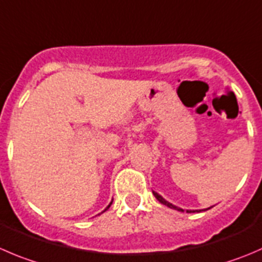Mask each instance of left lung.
Returning <instances> with one entry per match:
<instances>
[{"instance_id":"left-lung-1","label":"left lung","mask_w":262,"mask_h":262,"mask_svg":"<svg viewBox=\"0 0 262 262\" xmlns=\"http://www.w3.org/2000/svg\"><path fill=\"white\" fill-rule=\"evenodd\" d=\"M152 193H154V195H155V197H156V199H157V201H159V202H161V204H162V205H165V206L170 207V209L178 210V211H184V210H182V209H180V207H177V206H174V205H172V204H170V202H167L166 200H165V199H162V197H161V195L159 194V193L154 192V190H152ZM187 212H194V211H192V210H187Z\"/></svg>"}]
</instances>
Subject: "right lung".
<instances>
[{
	"instance_id": "obj_1",
	"label": "right lung",
	"mask_w": 262,
	"mask_h": 262,
	"mask_svg": "<svg viewBox=\"0 0 262 262\" xmlns=\"http://www.w3.org/2000/svg\"><path fill=\"white\" fill-rule=\"evenodd\" d=\"M111 204H113V202H111ZM111 204H110V205H108V206H107V209H108V207H110V206H111ZM107 209H106V210H107Z\"/></svg>"
}]
</instances>
